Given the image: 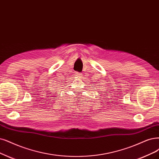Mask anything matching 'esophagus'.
I'll list each match as a JSON object with an SVG mask.
<instances>
[{
    "label": "esophagus",
    "instance_id": "obj_1",
    "mask_svg": "<svg viewBox=\"0 0 159 159\" xmlns=\"http://www.w3.org/2000/svg\"><path fill=\"white\" fill-rule=\"evenodd\" d=\"M75 73V76H76L77 78H80V77H81L82 73H79V72H76V73Z\"/></svg>",
    "mask_w": 159,
    "mask_h": 159
}]
</instances>
